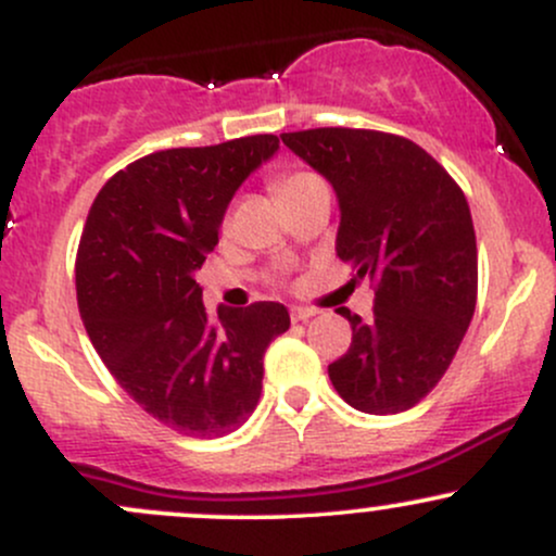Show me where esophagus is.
I'll return each mask as SVG.
<instances>
[{
	"mask_svg": "<svg viewBox=\"0 0 556 556\" xmlns=\"http://www.w3.org/2000/svg\"><path fill=\"white\" fill-rule=\"evenodd\" d=\"M318 314L316 308H292V321H308Z\"/></svg>",
	"mask_w": 556,
	"mask_h": 556,
	"instance_id": "obj_1",
	"label": "esophagus"
}]
</instances>
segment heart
Segmentation results:
<instances>
[{
  "mask_svg": "<svg viewBox=\"0 0 556 556\" xmlns=\"http://www.w3.org/2000/svg\"><path fill=\"white\" fill-rule=\"evenodd\" d=\"M314 182H318V177L308 175V172H290V175H282L274 180V190H277L279 201H287V198L298 195L300 190H305Z\"/></svg>",
  "mask_w": 556,
  "mask_h": 556,
  "instance_id": "obj_1",
  "label": "heart"
}]
</instances>
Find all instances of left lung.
<instances>
[{"label": "left lung", "mask_w": 556, "mask_h": 556, "mask_svg": "<svg viewBox=\"0 0 556 556\" xmlns=\"http://www.w3.org/2000/svg\"><path fill=\"white\" fill-rule=\"evenodd\" d=\"M340 203L337 256L371 279V318L340 308L353 342L329 366L355 410L394 416L439 384L476 311L478 251L468 201L437 159L379 130L285 132Z\"/></svg>", "instance_id": "left-lung-1"}]
</instances>
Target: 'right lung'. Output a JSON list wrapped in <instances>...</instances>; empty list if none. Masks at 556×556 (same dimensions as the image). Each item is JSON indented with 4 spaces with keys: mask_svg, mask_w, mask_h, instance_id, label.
Masks as SVG:
<instances>
[{
    "mask_svg": "<svg viewBox=\"0 0 556 556\" xmlns=\"http://www.w3.org/2000/svg\"><path fill=\"white\" fill-rule=\"evenodd\" d=\"M277 136L156 151L96 195L75 261L78 308L96 353L149 416L216 439L256 410L264 353L290 329L282 303L203 308L195 282L225 212Z\"/></svg>",
    "mask_w": 556,
    "mask_h": 556,
    "instance_id": "add662e5",
    "label": "right lung"
}]
</instances>
